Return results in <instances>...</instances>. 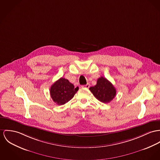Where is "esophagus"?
<instances>
[{"label": "esophagus", "mask_w": 160, "mask_h": 160, "mask_svg": "<svg viewBox=\"0 0 160 160\" xmlns=\"http://www.w3.org/2000/svg\"><path fill=\"white\" fill-rule=\"evenodd\" d=\"M83 88H89V83H87L85 85H83V86H82Z\"/></svg>", "instance_id": "esophagus-1"}]
</instances>
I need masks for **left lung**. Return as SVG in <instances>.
<instances>
[{
  "label": "left lung",
  "instance_id": "obj_1",
  "mask_svg": "<svg viewBox=\"0 0 160 160\" xmlns=\"http://www.w3.org/2000/svg\"><path fill=\"white\" fill-rule=\"evenodd\" d=\"M89 90L96 98L103 103L110 102L116 94V90L112 84L103 77L98 78L97 84L90 87Z\"/></svg>",
  "mask_w": 160,
  "mask_h": 160
}]
</instances>
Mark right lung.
I'll return each mask as SVG.
<instances>
[{
	"mask_svg": "<svg viewBox=\"0 0 160 160\" xmlns=\"http://www.w3.org/2000/svg\"><path fill=\"white\" fill-rule=\"evenodd\" d=\"M78 90L73 84L64 78H60L50 87V94L53 101L58 105H62L73 98Z\"/></svg>",
	"mask_w": 160,
	"mask_h": 160,
	"instance_id": "right-lung-1",
	"label": "right lung"
}]
</instances>
